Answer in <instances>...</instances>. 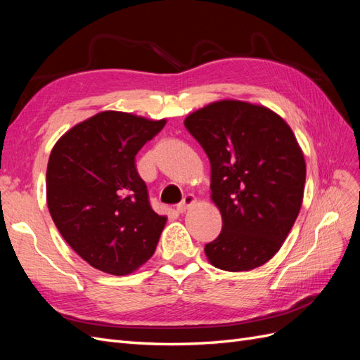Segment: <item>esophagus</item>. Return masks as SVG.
<instances>
[{
	"label": "esophagus",
	"mask_w": 360,
	"mask_h": 360,
	"mask_svg": "<svg viewBox=\"0 0 360 360\" xmlns=\"http://www.w3.org/2000/svg\"><path fill=\"white\" fill-rule=\"evenodd\" d=\"M195 201H197V198H195L193 195H191V193L184 195L183 200H181V202H179V204H177L176 209H177V212H179V213L186 212V210L189 209V207H191V205H192Z\"/></svg>",
	"instance_id": "esophagus-1"
}]
</instances>
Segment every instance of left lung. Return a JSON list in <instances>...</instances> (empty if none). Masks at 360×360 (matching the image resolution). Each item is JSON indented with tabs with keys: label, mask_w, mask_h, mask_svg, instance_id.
I'll use <instances>...</instances> for the list:
<instances>
[{
	"label": "left lung",
	"mask_w": 360,
	"mask_h": 360,
	"mask_svg": "<svg viewBox=\"0 0 360 360\" xmlns=\"http://www.w3.org/2000/svg\"><path fill=\"white\" fill-rule=\"evenodd\" d=\"M184 127L212 167V200L222 231L207 243L210 263L228 271L263 266L299 214L307 165L290 126L264 106L222 101L195 111Z\"/></svg>",
	"instance_id": "1"
}]
</instances>
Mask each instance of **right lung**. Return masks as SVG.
<instances>
[{
  "label": "right lung",
  "instance_id": "obj_1",
  "mask_svg": "<svg viewBox=\"0 0 360 360\" xmlns=\"http://www.w3.org/2000/svg\"><path fill=\"white\" fill-rule=\"evenodd\" d=\"M165 123L105 111L72 127L51 151L46 200L52 221L94 269L127 275L155 254L167 217L151 209L135 156Z\"/></svg>",
  "mask_w": 360,
  "mask_h": 360
}]
</instances>
